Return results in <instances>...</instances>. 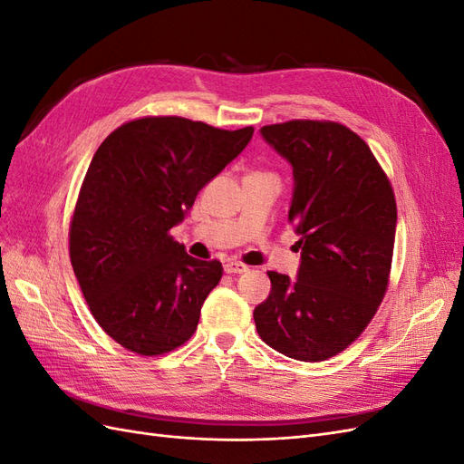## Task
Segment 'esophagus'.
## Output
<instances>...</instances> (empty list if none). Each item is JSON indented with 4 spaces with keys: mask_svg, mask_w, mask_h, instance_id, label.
Segmentation results:
<instances>
[{
    "mask_svg": "<svg viewBox=\"0 0 464 464\" xmlns=\"http://www.w3.org/2000/svg\"><path fill=\"white\" fill-rule=\"evenodd\" d=\"M224 271H227L228 275H242V273L249 271V266L240 261H227L224 263Z\"/></svg>",
    "mask_w": 464,
    "mask_h": 464,
    "instance_id": "esophagus-1",
    "label": "esophagus"
}]
</instances>
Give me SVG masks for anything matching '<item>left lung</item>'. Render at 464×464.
Returning a JSON list of instances; mask_svg holds the SVG:
<instances>
[{
	"label": "left lung",
	"instance_id": "obj_1",
	"mask_svg": "<svg viewBox=\"0 0 464 464\" xmlns=\"http://www.w3.org/2000/svg\"><path fill=\"white\" fill-rule=\"evenodd\" d=\"M261 135L292 164L288 220L302 249L298 278L269 271L254 312L263 343L302 362L353 344L373 319L391 273L397 203L366 141L336 121L292 120Z\"/></svg>",
	"mask_w": 464,
	"mask_h": 464
}]
</instances>
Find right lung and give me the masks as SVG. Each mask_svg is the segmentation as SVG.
<instances>
[{"instance_id": "1", "label": "right lung", "mask_w": 464, "mask_h": 464, "mask_svg": "<svg viewBox=\"0 0 464 464\" xmlns=\"http://www.w3.org/2000/svg\"><path fill=\"white\" fill-rule=\"evenodd\" d=\"M251 135L254 128L149 116L120 125L94 152L69 227V257L92 317L123 348L159 356L198 329L222 265L188 256L170 228Z\"/></svg>"}]
</instances>
